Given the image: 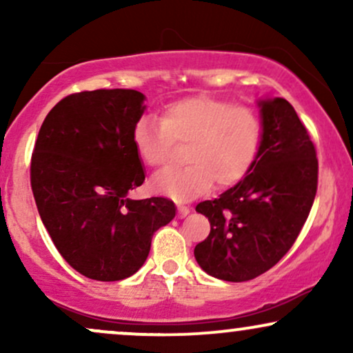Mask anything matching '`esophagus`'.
<instances>
[{
	"instance_id": "obj_1",
	"label": "esophagus",
	"mask_w": 353,
	"mask_h": 353,
	"mask_svg": "<svg viewBox=\"0 0 353 353\" xmlns=\"http://www.w3.org/2000/svg\"><path fill=\"white\" fill-rule=\"evenodd\" d=\"M177 212H179V217H185L190 212V209L188 208V205L179 204V205H177Z\"/></svg>"
}]
</instances>
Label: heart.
<instances>
[{
	"mask_svg": "<svg viewBox=\"0 0 353 353\" xmlns=\"http://www.w3.org/2000/svg\"><path fill=\"white\" fill-rule=\"evenodd\" d=\"M264 125L255 109L196 96L169 104L161 121L144 116L132 125L134 151L145 165L161 168L176 145H185L188 165L165 169L151 179L157 194L188 201L212 188L236 185L250 171L262 144Z\"/></svg>",
	"mask_w": 353,
	"mask_h": 353,
	"instance_id": "1",
	"label": "heart"
}]
</instances>
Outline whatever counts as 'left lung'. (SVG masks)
<instances>
[{"label": "left lung", "mask_w": 353, "mask_h": 353, "mask_svg": "<svg viewBox=\"0 0 353 353\" xmlns=\"http://www.w3.org/2000/svg\"><path fill=\"white\" fill-rule=\"evenodd\" d=\"M259 106L264 134L250 174L196 205L210 222L208 239L194 249L197 264L228 282L272 269L294 245L317 194V152L292 104L275 98Z\"/></svg>", "instance_id": "left-lung-1"}]
</instances>
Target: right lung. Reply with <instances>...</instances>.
<instances>
[{"mask_svg": "<svg viewBox=\"0 0 353 353\" xmlns=\"http://www.w3.org/2000/svg\"><path fill=\"white\" fill-rule=\"evenodd\" d=\"M143 101L134 89L66 96L48 112L31 156V189L52 244L94 281L136 274L154 232L176 216L168 197H128L145 179L131 139Z\"/></svg>", "mask_w": 353, "mask_h": 353, "instance_id": "1", "label": "right lung"}]
</instances>
